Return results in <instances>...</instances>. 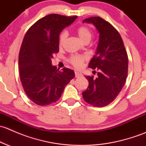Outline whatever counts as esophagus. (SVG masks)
<instances>
[{
  "label": "esophagus",
  "mask_w": 146,
  "mask_h": 146,
  "mask_svg": "<svg viewBox=\"0 0 146 146\" xmlns=\"http://www.w3.org/2000/svg\"><path fill=\"white\" fill-rule=\"evenodd\" d=\"M75 76H76V78H79L82 76V74L79 72H75Z\"/></svg>",
  "instance_id": "obj_1"
}]
</instances>
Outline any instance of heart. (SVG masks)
I'll return each instance as SVG.
<instances>
[{
  "instance_id": "obj_1",
  "label": "heart",
  "mask_w": 146,
  "mask_h": 146,
  "mask_svg": "<svg viewBox=\"0 0 146 146\" xmlns=\"http://www.w3.org/2000/svg\"><path fill=\"white\" fill-rule=\"evenodd\" d=\"M78 36L82 42L85 43H88L91 40L92 36V32L90 28L88 26L82 25L78 27L76 30ZM67 38V33L66 32H61L59 36V40H58V44L59 46H62L64 45L65 41ZM87 60V56L85 55H79V54H76V55H72L71 56L69 57L68 62L70 63L73 67L76 68H80L82 67L83 63Z\"/></svg>"
}]
</instances>
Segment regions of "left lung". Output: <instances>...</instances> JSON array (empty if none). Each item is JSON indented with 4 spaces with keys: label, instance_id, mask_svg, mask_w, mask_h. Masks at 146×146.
Returning <instances> with one entry per match:
<instances>
[{
    "label": "left lung",
    "instance_id": "1",
    "mask_svg": "<svg viewBox=\"0 0 146 146\" xmlns=\"http://www.w3.org/2000/svg\"><path fill=\"white\" fill-rule=\"evenodd\" d=\"M82 23L93 24L100 34L96 54L88 66L98 76H85L89 85L82 98L91 105L102 107L116 99L126 82L127 52L119 32L110 23L100 17H89Z\"/></svg>",
    "mask_w": 146,
    "mask_h": 146
}]
</instances>
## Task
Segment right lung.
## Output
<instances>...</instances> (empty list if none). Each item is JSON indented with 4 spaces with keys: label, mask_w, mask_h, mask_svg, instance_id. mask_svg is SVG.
<instances>
[{
    "label": "right lung",
    "mask_w": 146,
    "mask_h": 146,
    "mask_svg": "<svg viewBox=\"0 0 146 146\" xmlns=\"http://www.w3.org/2000/svg\"><path fill=\"white\" fill-rule=\"evenodd\" d=\"M76 18L48 15L32 25L25 35L19 54L20 80L26 95L37 105L56 102L75 77L71 69H56L51 58L58 52L61 32Z\"/></svg>",
    "instance_id": "add662e5"
}]
</instances>
